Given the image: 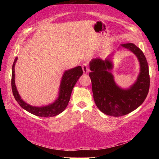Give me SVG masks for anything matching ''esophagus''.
I'll return each instance as SVG.
<instances>
[{"mask_svg":"<svg viewBox=\"0 0 159 159\" xmlns=\"http://www.w3.org/2000/svg\"><path fill=\"white\" fill-rule=\"evenodd\" d=\"M82 69H83V73H84V74H88V72L90 71L89 68H88L87 64H83Z\"/></svg>","mask_w":159,"mask_h":159,"instance_id":"1","label":"esophagus"}]
</instances>
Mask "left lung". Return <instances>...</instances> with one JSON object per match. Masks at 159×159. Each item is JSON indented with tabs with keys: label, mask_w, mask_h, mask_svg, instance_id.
I'll list each match as a JSON object with an SVG mask.
<instances>
[{
	"label": "left lung",
	"mask_w": 159,
	"mask_h": 159,
	"mask_svg": "<svg viewBox=\"0 0 159 159\" xmlns=\"http://www.w3.org/2000/svg\"><path fill=\"white\" fill-rule=\"evenodd\" d=\"M120 49L133 52L139 64L137 79L128 88L120 87L111 72L114 69L113 59L116 52L105 60L97 57L89 63L94 101L102 113L111 116H121L138 108L146 99L149 89V66L142 51L133 43L121 44L117 50Z\"/></svg>",
	"instance_id": "left-lung-1"
}]
</instances>
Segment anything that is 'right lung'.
I'll return each mask as SVG.
<instances>
[{
	"label": "right lung",
	"instance_id": "right-lung-1",
	"mask_svg": "<svg viewBox=\"0 0 159 159\" xmlns=\"http://www.w3.org/2000/svg\"><path fill=\"white\" fill-rule=\"evenodd\" d=\"M17 57L15 59L12 68V90L13 95L16 101L18 102L21 108L35 116L40 117L49 118L57 116L66 108L71 95L72 90L76 85L78 80L83 75V70L80 66L74 67L73 69L65 70L61 76L59 92L57 98L52 103L43 106H32L26 103L21 99L15 85V67L17 61Z\"/></svg>",
	"mask_w": 159,
	"mask_h": 159
}]
</instances>
